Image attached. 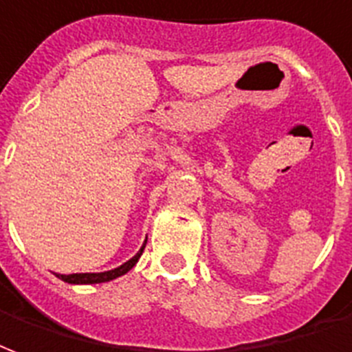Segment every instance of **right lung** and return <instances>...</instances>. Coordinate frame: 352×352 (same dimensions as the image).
Returning a JSON list of instances; mask_svg holds the SVG:
<instances>
[{
	"instance_id": "right-lung-1",
	"label": "right lung",
	"mask_w": 352,
	"mask_h": 352,
	"mask_svg": "<svg viewBox=\"0 0 352 352\" xmlns=\"http://www.w3.org/2000/svg\"><path fill=\"white\" fill-rule=\"evenodd\" d=\"M147 242V241H145ZM143 248L145 246H142V250L138 252L136 256L132 257L130 261H126L124 265H121V267H117V269L113 270H108V272H98V274H89V272H85V274H57L63 282H69V283H102V282H110V280H113V278H119V276L126 274L134 265L138 263V259L142 257L143 254Z\"/></svg>"
}]
</instances>
